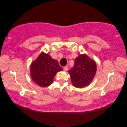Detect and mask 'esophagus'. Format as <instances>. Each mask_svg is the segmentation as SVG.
Returning a JSON list of instances; mask_svg holds the SVG:
<instances>
[{
  "label": "esophagus",
  "mask_w": 127,
  "mask_h": 127,
  "mask_svg": "<svg viewBox=\"0 0 127 127\" xmlns=\"http://www.w3.org/2000/svg\"><path fill=\"white\" fill-rule=\"evenodd\" d=\"M63 69L64 71H67L68 70V66H64L63 67Z\"/></svg>",
  "instance_id": "esophagus-1"
}]
</instances>
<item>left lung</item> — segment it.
I'll use <instances>...</instances> for the list:
<instances>
[{
	"instance_id": "8db88e82",
	"label": "left lung",
	"mask_w": 127,
	"mask_h": 127,
	"mask_svg": "<svg viewBox=\"0 0 127 127\" xmlns=\"http://www.w3.org/2000/svg\"><path fill=\"white\" fill-rule=\"evenodd\" d=\"M96 71L95 62L86 55H80L75 59L74 65L69 73L73 86L81 88L90 84Z\"/></svg>"
}]
</instances>
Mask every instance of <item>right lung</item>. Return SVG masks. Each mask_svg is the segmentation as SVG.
<instances>
[{
	"label": "right lung",
	"mask_w": 127,
	"mask_h": 127,
	"mask_svg": "<svg viewBox=\"0 0 127 127\" xmlns=\"http://www.w3.org/2000/svg\"><path fill=\"white\" fill-rule=\"evenodd\" d=\"M63 70L58 62L48 55L42 52L31 65V75L33 81L40 87L52 84L57 72Z\"/></svg>",
	"instance_id": "right-lung-1"
}]
</instances>
